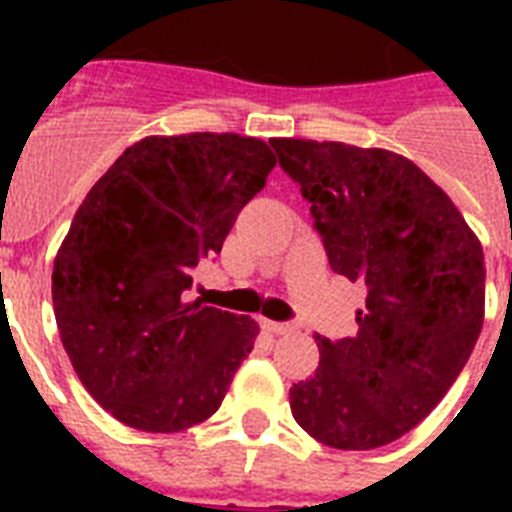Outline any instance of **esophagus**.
Returning a JSON list of instances; mask_svg holds the SVG:
<instances>
[{
  "label": "esophagus",
  "mask_w": 512,
  "mask_h": 512,
  "mask_svg": "<svg viewBox=\"0 0 512 512\" xmlns=\"http://www.w3.org/2000/svg\"><path fill=\"white\" fill-rule=\"evenodd\" d=\"M263 329H268L273 335H287V332H292V324H287V321L263 319Z\"/></svg>",
  "instance_id": "1"
}]
</instances>
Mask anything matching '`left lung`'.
<instances>
[{"label": "left lung", "mask_w": 512, "mask_h": 512, "mask_svg": "<svg viewBox=\"0 0 512 512\" xmlns=\"http://www.w3.org/2000/svg\"><path fill=\"white\" fill-rule=\"evenodd\" d=\"M271 146L311 204L332 271L366 284L356 337L316 335L321 361L289 406L321 444L377 449L425 420L468 364L484 324V249L404 156L295 138Z\"/></svg>", "instance_id": "obj_1"}]
</instances>
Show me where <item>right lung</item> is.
I'll return each mask as SVG.
<instances>
[{
	"label": "right lung",
	"mask_w": 512,
	"mask_h": 512,
	"mask_svg": "<svg viewBox=\"0 0 512 512\" xmlns=\"http://www.w3.org/2000/svg\"><path fill=\"white\" fill-rule=\"evenodd\" d=\"M273 167L268 143L233 132L146 138L76 209L52 268L55 321L87 393L124 425L177 433L223 404L257 324L183 292Z\"/></svg>",
	"instance_id": "obj_1"
}]
</instances>
